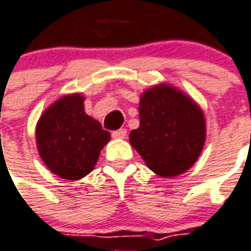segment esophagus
<instances>
[{
  "mask_svg": "<svg viewBox=\"0 0 251 251\" xmlns=\"http://www.w3.org/2000/svg\"><path fill=\"white\" fill-rule=\"evenodd\" d=\"M113 138H125L126 137V129H118L111 133Z\"/></svg>",
  "mask_w": 251,
  "mask_h": 251,
  "instance_id": "obj_1",
  "label": "esophagus"
}]
</instances>
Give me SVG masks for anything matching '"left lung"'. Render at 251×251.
Returning a JSON list of instances; mask_svg holds the SVG:
<instances>
[{"label":"left lung","instance_id":"left-lung-1","mask_svg":"<svg viewBox=\"0 0 251 251\" xmlns=\"http://www.w3.org/2000/svg\"><path fill=\"white\" fill-rule=\"evenodd\" d=\"M140 126L130 131L131 147L160 176L186 173L205 144V117L192 98L167 84L141 95Z\"/></svg>","mask_w":251,"mask_h":251}]
</instances>
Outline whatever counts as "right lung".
Wrapping results in <instances>:
<instances>
[{
    "label": "right lung",
    "mask_w": 251,
    "mask_h": 251,
    "mask_svg": "<svg viewBox=\"0 0 251 251\" xmlns=\"http://www.w3.org/2000/svg\"><path fill=\"white\" fill-rule=\"evenodd\" d=\"M110 133L84 111V96L66 95L40 115L36 145L43 163L55 175L77 180L88 175Z\"/></svg>",
    "instance_id": "1"
}]
</instances>
